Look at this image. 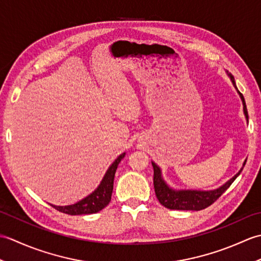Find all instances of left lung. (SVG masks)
Returning a JSON list of instances; mask_svg holds the SVG:
<instances>
[{"mask_svg": "<svg viewBox=\"0 0 261 261\" xmlns=\"http://www.w3.org/2000/svg\"><path fill=\"white\" fill-rule=\"evenodd\" d=\"M230 76L232 84L237 88L236 82H234V77L231 74L228 73ZM238 91V88H237ZM239 95L242 99V104H243V113L246 115V119L248 122V111L246 107V102H245V97H243L242 94L238 91ZM247 160H245L243 163L242 168L239 170V173L234 175L230 180L225 182L224 185H222L219 188L213 191H196V190H173V188L169 187L163 178L162 175V170L158 167V166L151 162L152 167H153V187H154V192H156V196L158 198V201L160 204L164 205L165 207H167L169 210H181V211H199V210H204L207 206H210L211 204H213L216 199H218L222 194L228 190V188L231 186L232 182L236 180L238 176L240 175L242 171L243 167H245Z\"/></svg>", "mask_w": 261, "mask_h": 261, "instance_id": "8db88e82", "label": "left lung"}]
</instances>
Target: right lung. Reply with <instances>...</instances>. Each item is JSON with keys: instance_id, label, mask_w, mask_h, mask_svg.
Returning a JSON list of instances; mask_svg holds the SVG:
<instances>
[{"instance_id": "1", "label": "right lung", "mask_w": 261, "mask_h": 261, "mask_svg": "<svg viewBox=\"0 0 261 261\" xmlns=\"http://www.w3.org/2000/svg\"><path fill=\"white\" fill-rule=\"evenodd\" d=\"M125 152L121 153L120 156L116 158L113 164L110 166L109 169L105 173L101 184L97 186V188L90 195L85 198L81 199L80 202L71 205H66V206H56L53 205L51 206L56 208L59 212H63L69 215H82V214H93L97 213L99 211L103 210L111 201V196H112L113 192V181H114V175L118 165L122 159L124 158Z\"/></svg>"}]
</instances>
